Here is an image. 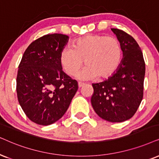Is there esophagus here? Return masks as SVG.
Listing matches in <instances>:
<instances>
[{
    "label": "esophagus",
    "mask_w": 159,
    "mask_h": 159,
    "mask_svg": "<svg viewBox=\"0 0 159 159\" xmlns=\"http://www.w3.org/2000/svg\"><path fill=\"white\" fill-rule=\"evenodd\" d=\"M78 88H79V89H80V88H81L82 86L84 85V84H83V83H78Z\"/></svg>",
    "instance_id": "obj_1"
}]
</instances>
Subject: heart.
Listing matches in <instances>:
<instances>
[{
  "label": "heart",
  "instance_id": "b5f03b06",
  "mask_svg": "<svg viewBox=\"0 0 159 159\" xmlns=\"http://www.w3.org/2000/svg\"><path fill=\"white\" fill-rule=\"evenodd\" d=\"M122 59V48L117 38L101 34H89L78 38L73 48L61 51L59 62L65 73L70 76L78 73L84 65L87 67L77 75L82 81L108 78L120 67Z\"/></svg>",
  "mask_w": 159,
  "mask_h": 159
}]
</instances>
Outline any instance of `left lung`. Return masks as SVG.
I'll return each instance as SVG.
<instances>
[{
    "instance_id": "1",
    "label": "left lung",
    "mask_w": 159,
    "mask_h": 159,
    "mask_svg": "<svg viewBox=\"0 0 159 159\" xmlns=\"http://www.w3.org/2000/svg\"><path fill=\"white\" fill-rule=\"evenodd\" d=\"M111 30L121 43L124 57L113 75L92 84L91 103L102 119L120 122L131 118L141 103L145 63L141 48L133 37L121 29Z\"/></svg>"
}]
</instances>
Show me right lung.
<instances>
[{
	"label": "right lung",
	"instance_id": "add662e5",
	"mask_svg": "<svg viewBox=\"0 0 159 159\" xmlns=\"http://www.w3.org/2000/svg\"><path fill=\"white\" fill-rule=\"evenodd\" d=\"M68 36L46 34L24 52L18 66L17 99L30 120L48 125L65 114L78 90V83L64 73L59 62Z\"/></svg>",
	"mask_w": 159,
	"mask_h": 159
}]
</instances>
